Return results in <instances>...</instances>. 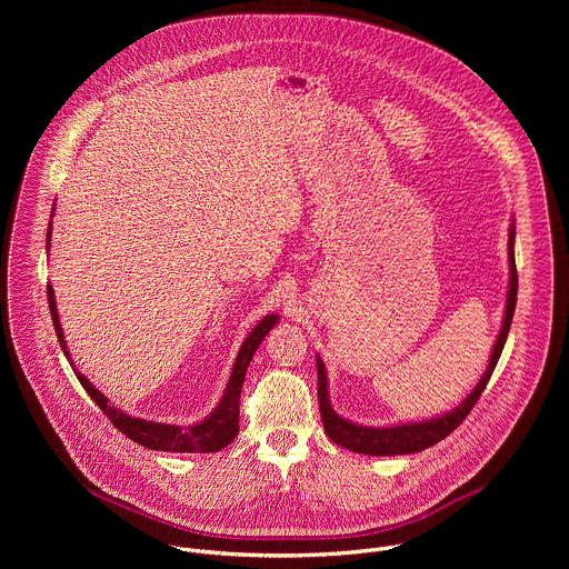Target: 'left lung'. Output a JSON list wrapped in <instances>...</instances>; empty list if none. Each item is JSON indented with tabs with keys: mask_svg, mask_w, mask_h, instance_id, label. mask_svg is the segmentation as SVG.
Segmentation results:
<instances>
[{
	"mask_svg": "<svg viewBox=\"0 0 569 569\" xmlns=\"http://www.w3.org/2000/svg\"><path fill=\"white\" fill-rule=\"evenodd\" d=\"M513 240H516V227L511 224L509 229V295H507V310L502 319V331L496 340L489 367H486L481 380L477 387L463 398L459 408L428 419V421H415V423H398V426H387V428H371V426H358L351 423L349 419H342L336 415L329 400V380H327V369H323L321 358L317 356V398H319V412H321V423L323 432L331 437L338 446L360 452V455H371V457H387V455H412L421 452L441 439H446L475 408V402L479 400L481 391L489 385L493 369L500 360V353L505 349L509 329H511V319L516 312V299H518V270H516V257H513Z\"/></svg>",
	"mask_w": 569,
	"mask_h": 569,
	"instance_id": "obj_1",
	"label": "left lung"
}]
</instances>
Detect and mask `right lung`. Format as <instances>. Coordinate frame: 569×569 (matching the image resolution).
<instances>
[{"label": "right lung", "instance_id": "1", "mask_svg": "<svg viewBox=\"0 0 569 569\" xmlns=\"http://www.w3.org/2000/svg\"><path fill=\"white\" fill-rule=\"evenodd\" d=\"M47 236L51 238V222H49ZM47 250H49V240H47ZM47 299H49V310H51L53 329H56L60 349L69 360L67 340L62 336L58 308H56V295H53L51 286H47ZM277 321H279V315H266L252 329V333L246 338V342H242V347L236 356L229 382L224 387L220 402L216 405V410L204 421H200L196 426H171V423H154V421H146V419H134V417L117 410L114 405H110V400L83 373L73 369V362H69V365H71L78 382L83 385V389L92 396V400L112 421V426L128 439L137 441L139 446L150 448V450H167V452H218L224 446H229L233 441V437L238 435V412H240L238 402H240L242 380H246L248 367H250L259 345L263 342V338L270 333V329Z\"/></svg>", "mask_w": 569, "mask_h": 569}]
</instances>
